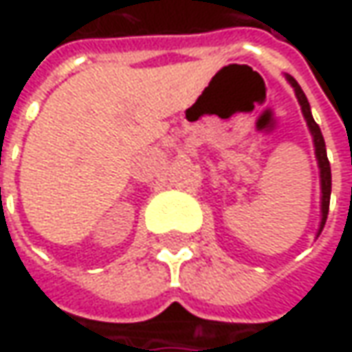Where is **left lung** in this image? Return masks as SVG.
<instances>
[{"mask_svg":"<svg viewBox=\"0 0 352 352\" xmlns=\"http://www.w3.org/2000/svg\"><path fill=\"white\" fill-rule=\"evenodd\" d=\"M286 80L290 82V86L296 91V98L302 105V113H304L305 121H307V127H309V133L314 137V146H316V156H318V164H319V178H321V223H319L318 235L323 231V225L327 221V213H329V199H331V166H329V160H327V151H325V141H323V135H321V129L314 121V116H311V109H309V102L305 98L304 89L300 88V84L292 78V76L286 74Z\"/></svg>","mask_w":352,"mask_h":352,"instance_id":"left-lung-1","label":"left lung"}]
</instances>
